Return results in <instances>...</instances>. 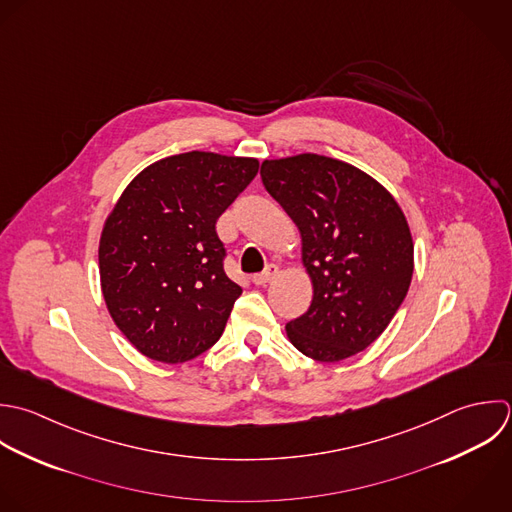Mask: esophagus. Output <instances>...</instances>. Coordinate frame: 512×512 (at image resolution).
Masks as SVG:
<instances>
[{
  "label": "esophagus",
  "instance_id": "34e87169",
  "mask_svg": "<svg viewBox=\"0 0 512 512\" xmlns=\"http://www.w3.org/2000/svg\"><path fill=\"white\" fill-rule=\"evenodd\" d=\"M277 273H279V267L271 263V265H267V269H265L263 273L253 275V277H251V281H253L255 285H267V283H271V281L277 277Z\"/></svg>",
  "mask_w": 512,
  "mask_h": 512
}]
</instances>
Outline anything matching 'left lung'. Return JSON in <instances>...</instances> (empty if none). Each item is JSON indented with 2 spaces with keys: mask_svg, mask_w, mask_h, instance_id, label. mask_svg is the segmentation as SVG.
Segmentation results:
<instances>
[{
  "mask_svg": "<svg viewBox=\"0 0 512 512\" xmlns=\"http://www.w3.org/2000/svg\"><path fill=\"white\" fill-rule=\"evenodd\" d=\"M261 179L297 225L313 283L311 307L285 327L289 341L321 363L365 351L413 277V237L399 203L365 171L317 153L265 159Z\"/></svg>",
  "mask_w": 512,
  "mask_h": 512,
  "instance_id": "left-lung-1",
  "label": "left lung"
}]
</instances>
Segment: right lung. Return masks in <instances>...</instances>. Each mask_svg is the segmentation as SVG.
Instances as JSON below:
<instances>
[{"label": "right lung", "instance_id": "obj_1", "mask_svg": "<svg viewBox=\"0 0 512 512\" xmlns=\"http://www.w3.org/2000/svg\"><path fill=\"white\" fill-rule=\"evenodd\" d=\"M257 171L253 157L189 151L151 163L117 199L99 239L101 291L141 355L177 365L219 341L241 287L215 223Z\"/></svg>", "mask_w": 512, "mask_h": 512}]
</instances>
